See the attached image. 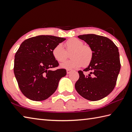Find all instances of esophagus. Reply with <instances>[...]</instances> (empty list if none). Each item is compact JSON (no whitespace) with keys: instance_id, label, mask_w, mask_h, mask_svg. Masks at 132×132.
Returning a JSON list of instances; mask_svg holds the SVG:
<instances>
[{"instance_id":"1","label":"esophagus","mask_w":132,"mask_h":132,"mask_svg":"<svg viewBox=\"0 0 132 132\" xmlns=\"http://www.w3.org/2000/svg\"><path fill=\"white\" fill-rule=\"evenodd\" d=\"M71 71H72V70H69V69H67V74H69V73H71Z\"/></svg>"}]
</instances>
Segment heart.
I'll return each instance as SVG.
<instances>
[{"instance_id":"b5f03b06","label":"heart","mask_w":132,"mask_h":132,"mask_svg":"<svg viewBox=\"0 0 132 132\" xmlns=\"http://www.w3.org/2000/svg\"><path fill=\"white\" fill-rule=\"evenodd\" d=\"M82 40L78 38H71L67 42L65 46L68 52H71L70 57L72 59L61 64V67L65 69H74L86 67L90 63L93 59V53L88 46L84 45ZM54 59L57 61L61 62L67 58V52L64 49L62 44H58L52 51Z\"/></svg>"}]
</instances>
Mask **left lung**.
I'll return each mask as SVG.
<instances>
[{"mask_svg":"<svg viewBox=\"0 0 132 132\" xmlns=\"http://www.w3.org/2000/svg\"><path fill=\"white\" fill-rule=\"evenodd\" d=\"M89 46L93 53V59L84 71H79V78L75 85L76 90L90 101H97L107 96L116 85L121 69L117 46L106 37L95 34L78 36Z\"/></svg>","mask_w":132,"mask_h":132,"instance_id":"1","label":"left lung"}]
</instances>
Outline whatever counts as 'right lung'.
I'll list each match as a JSON object with an SVG mask.
<instances>
[{
  "label": "right lung",
  "mask_w": 132,
  "mask_h": 132,
  "mask_svg": "<svg viewBox=\"0 0 132 132\" xmlns=\"http://www.w3.org/2000/svg\"><path fill=\"white\" fill-rule=\"evenodd\" d=\"M65 38L51 35H39L21 44L14 57V73L23 94L33 101L48 98L56 90L66 70L50 68L59 66L52 54L55 46Z\"/></svg>",
  "instance_id": "obj_1"
}]
</instances>
